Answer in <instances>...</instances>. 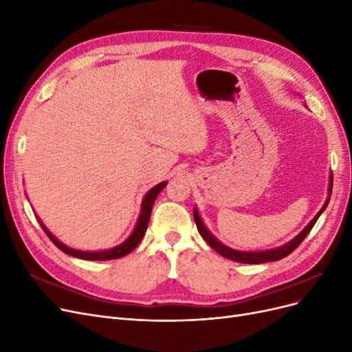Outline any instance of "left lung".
<instances>
[{
	"instance_id": "8db88e82",
	"label": "left lung",
	"mask_w": 352,
	"mask_h": 352,
	"mask_svg": "<svg viewBox=\"0 0 352 352\" xmlns=\"http://www.w3.org/2000/svg\"><path fill=\"white\" fill-rule=\"evenodd\" d=\"M332 186H333V176L330 175L329 197H327V199L324 202V206L322 207V210L317 212V214L314 216V219L310 223H308V225L304 228V230L301 233H298V235L292 241L282 245V247H279V248H273V250H267V251H255V252H245V251L232 250V248L226 247L225 243H221L217 238L212 236V233L206 228L204 223H202V219L199 217L197 208H194V220L197 223V228H198L199 235L204 238V241L210 245V247L214 250V251H217L221 255V257H225V258L232 260V261H236V263H243V264H261V263H269V261H278V260L285 258L286 255H289L298 247V245H300L305 239V236L308 235V233H310V230L316 225L317 219L320 217V214L326 210V207L329 204L330 195H332Z\"/></svg>"
}]
</instances>
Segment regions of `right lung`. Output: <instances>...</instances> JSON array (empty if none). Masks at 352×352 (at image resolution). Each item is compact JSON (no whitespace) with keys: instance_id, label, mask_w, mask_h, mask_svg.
I'll return each instance as SVG.
<instances>
[{"instance_id":"1","label":"right lung","mask_w":352,"mask_h":352,"mask_svg":"<svg viewBox=\"0 0 352 352\" xmlns=\"http://www.w3.org/2000/svg\"><path fill=\"white\" fill-rule=\"evenodd\" d=\"M167 185V182H162L155 185L153 189H150L146 192V195L142 199V206H141V214L140 219H138L136 226L133 229V232L131 233V236L127 238L123 243L117 245V247L111 248V250H104V251H79V250H73L67 245H65L63 242H60L52 233L42 225V221L38 219L41 228L44 229V232L48 235V238L52 241V243L56 245L58 250H61L63 252H66L72 257H76V258H82V260H91V261H104V260H114V258H120L124 257V255L129 254L131 251H133L138 243H140L145 235L146 228H148V221H150L151 217V211H153V204L157 198V195L162 192L164 189V186Z\"/></svg>"}]
</instances>
